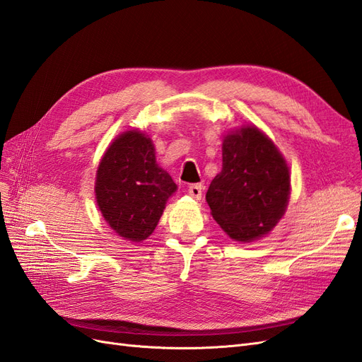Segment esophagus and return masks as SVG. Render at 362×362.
Returning a JSON list of instances; mask_svg holds the SVG:
<instances>
[{
  "mask_svg": "<svg viewBox=\"0 0 362 362\" xmlns=\"http://www.w3.org/2000/svg\"><path fill=\"white\" fill-rule=\"evenodd\" d=\"M202 192H204V185L202 184H190L189 185V194L194 199H201L202 198Z\"/></svg>",
  "mask_w": 362,
  "mask_h": 362,
  "instance_id": "obj_1",
  "label": "esophagus"
}]
</instances>
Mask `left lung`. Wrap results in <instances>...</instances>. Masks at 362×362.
Listing matches in <instances>:
<instances>
[{
  "mask_svg": "<svg viewBox=\"0 0 362 362\" xmlns=\"http://www.w3.org/2000/svg\"><path fill=\"white\" fill-rule=\"evenodd\" d=\"M290 172L275 144L247 125L223 139L222 170L205 199L214 221L237 242H252L272 231L286 213Z\"/></svg>",
  "mask_w": 362,
  "mask_h": 362,
  "instance_id": "8db88e82",
  "label": "left lung"
}]
</instances>
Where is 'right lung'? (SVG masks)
Instances as JSON below:
<instances>
[{
  "label": "right lung",
  "mask_w": 362,
  "mask_h": 362,
  "mask_svg": "<svg viewBox=\"0 0 362 362\" xmlns=\"http://www.w3.org/2000/svg\"><path fill=\"white\" fill-rule=\"evenodd\" d=\"M175 190L177 184L157 164L152 140L137 129L117 136L96 170V204L115 233L129 242L154 233Z\"/></svg>",
  "instance_id": "right-lung-1"
}]
</instances>
